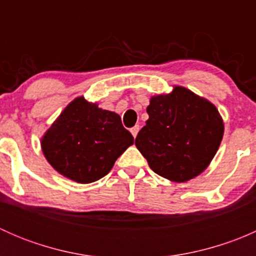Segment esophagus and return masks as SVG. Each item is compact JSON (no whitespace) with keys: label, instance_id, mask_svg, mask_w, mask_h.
<instances>
[{"label":"esophagus","instance_id":"34e87169","mask_svg":"<svg viewBox=\"0 0 256 256\" xmlns=\"http://www.w3.org/2000/svg\"><path fill=\"white\" fill-rule=\"evenodd\" d=\"M130 131H131V134H132L134 138H136V136H138V131H140V126H138V125L134 126V128H131Z\"/></svg>","mask_w":256,"mask_h":256}]
</instances>
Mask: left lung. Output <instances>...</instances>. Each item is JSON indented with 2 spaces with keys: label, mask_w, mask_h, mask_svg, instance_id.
Wrapping results in <instances>:
<instances>
[{
  "label": "left lung",
  "mask_w": 256,
  "mask_h": 256,
  "mask_svg": "<svg viewBox=\"0 0 256 256\" xmlns=\"http://www.w3.org/2000/svg\"><path fill=\"white\" fill-rule=\"evenodd\" d=\"M147 114L135 144L152 171L178 183L200 176L223 138V118L216 105L174 85L168 94L150 99Z\"/></svg>",
  "instance_id": "1"
}]
</instances>
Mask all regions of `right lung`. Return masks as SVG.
Returning a JSON list of instances; mask_svg holds the SVG:
<instances>
[{
	"label": "right lung",
	"mask_w": 256,
	"mask_h": 256,
	"mask_svg": "<svg viewBox=\"0 0 256 256\" xmlns=\"http://www.w3.org/2000/svg\"><path fill=\"white\" fill-rule=\"evenodd\" d=\"M134 138L116 112L78 96L43 135L40 146L50 166L78 183H92L112 171Z\"/></svg>",
	"instance_id": "add662e5"
}]
</instances>
